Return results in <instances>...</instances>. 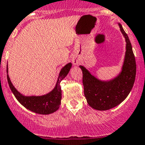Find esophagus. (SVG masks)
<instances>
[{"instance_id": "34e87169", "label": "esophagus", "mask_w": 145, "mask_h": 145, "mask_svg": "<svg viewBox=\"0 0 145 145\" xmlns=\"http://www.w3.org/2000/svg\"><path fill=\"white\" fill-rule=\"evenodd\" d=\"M79 62H80V60H79V59H78V58H77V57L73 58L72 62H73V64H78V63H79Z\"/></svg>"}]
</instances>
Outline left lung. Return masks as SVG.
<instances>
[{"label": "left lung", "mask_w": 145, "mask_h": 145, "mask_svg": "<svg viewBox=\"0 0 145 145\" xmlns=\"http://www.w3.org/2000/svg\"><path fill=\"white\" fill-rule=\"evenodd\" d=\"M118 25L126 42L125 59L119 75L109 81H102L92 76L84 67L80 66L83 72L85 97L88 105L97 110H108L121 104L132 90L135 82L136 62L132 45L122 26Z\"/></svg>", "instance_id": "left-lung-1"}]
</instances>
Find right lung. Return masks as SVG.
Masks as SVG:
<instances>
[{"mask_svg": "<svg viewBox=\"0 0 145 145\" xmlns=\"http://www.w3.org/2000/svg\"><path fill=\"white\" fill-rule=\"evenodd\" d=\"M71 67V63H69L64 66L59 72V77L55 88L49 93L42 96H24L19 93L10 81V77L8 74V65H7V78L12 92L21 105H22L29 110L36 114H50L56 112L59 109L61 104V99H62V90L59 83L68 74Z\"/></svg>", "mask_w": 145, "mask_h": 145, "instance_id": "add662e5", "label": "right lung"}]
</instances>
